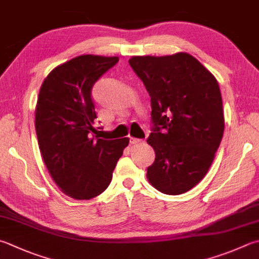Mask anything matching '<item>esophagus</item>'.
Instances as JSON below:
<instances>
[{
  "instance_id": "esophagus-1",
  "label": "esophagus",
  "mask_w": 259,
  "mask_h": 259,
  "mask_svg": "<svg viewBox=\"0 0 259 259\" xmlns=\"http://www.w3.org/2000/svg\"><path fill=\"white\" fill-rule=\"evenodd\" d=\"M141 142H142V140H140V139H135V138H131L130 139V143L131 144H140Z\"/></svg>"
}]
</instances>
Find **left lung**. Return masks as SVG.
<instances>
[{
  "mask_svg": "<svg viewBox=\"0 0 259 259\" xmlns=\"http://www.w3.org/2000/svg\"><path fill=\"white\" fill-rule=\"evenodd\" d=\"M151 97L155 152L146 178L159 192H188L208 171L224 132L222 97L211 72L188 53L132 56Z\"/></svg>",
  "mask_w": 259,
  "mask_h": 259,
  "instance_id": "obj_1",
  "label": "left lung"
}]
</instances>
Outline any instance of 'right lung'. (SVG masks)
I'll use <instances>...</instances> for the list:
<instances>
[{"label":"right lung","instance_id":"right-lung-1","mask_svg":"<svg viewBox=\"0 0 259 259\" xmlns=\"http://www.w3.org/2000/svg\"><path fill=\"white\" fill-rule=\"evenodd\" d=\"M117 56L81 55L52 70L40 87L35 127L51 177L74 199H91L109 186L130 139H92L97 118L91 90Z\"/></svg>","mask_w":259,"mask_h":259}]
</instances>
